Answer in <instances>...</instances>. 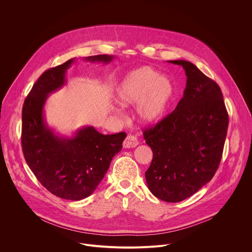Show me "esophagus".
Masks as SVG:
<instances>
[{"mask_svg": "<svg viewBox=\"0 0 252 252\" xmlns=\"http://www.w3.org/2000/svg\"><path fill=\"white\" fill-rule=\"evenodd\" d=\"M123 145H124L125 148H133V147L138 145L137 138L135 136H133V135H127L126 138L125 139Z\"/></svg>", "mask_w": 252, "mask_h": 252, "instance_id": "obj_1", "label": "esophagus"}]
</instances>
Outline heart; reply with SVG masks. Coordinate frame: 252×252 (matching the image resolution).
Returning a JSON list of instances; mask_svg holds the SVG:
<instances>
[{"label":"heart","instance_id":"b5f03b06","mask_svg":"<svg viewBox=\"0 0 252 252\" xmlns=\"http://www.w3.org/2000/svg\"><path fill=\"white\" fill-rule=\"evenodd\" d=\"M174 93V83L169 77L143 66L124 77L117 87L115 99L122 108L136 105L137 120L143 125H152L162 119Z\"/></svg>","mask_w":252,"mask_h":252}]
</instances>
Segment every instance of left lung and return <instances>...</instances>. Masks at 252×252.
Instances as JSON below:
<instances>
[{"instance_id":"obj_1","label":"left lung","mask_w":252,"mask_h":252,"mask_svg":"<svg viewBox=\"0 0 252 252\" xmlns=\"http://www.w3.org/2000/svg\"><path fill=\"white\" fill-rule=\"evenodd\" d=\"M187 81L176 109L144 130L153 158L145 172L149 191L167 203L181 202L212 180L220 162L228 126L218 84L186 60H169Z\"/></svg>"}]
</instances>
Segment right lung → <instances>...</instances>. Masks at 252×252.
<instances>
[{
	"label": "right lung",
	"mask_w": 252,
	"mask_h": 252,
	"mask_svg": "<svg viewBox=\"0 0 252 252\" xmlns=\"http://www.w3.org/2000/svg\"><path fill=\"white\" fill-rule=\"evenodd\" d=\"M114 58L95 55L84 61L109 64ZM75 60L48 69L38 78L25 100L22 115V145L28 165L50 193L71 201L94 193L126 137V132L103 134L91 126L78 128L72 135H62L48 126L46 101L66 85L67 70Z\"/></svg>",
	"instance_id": "obj_1"
}]
</instances>
